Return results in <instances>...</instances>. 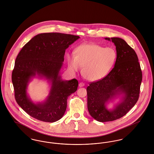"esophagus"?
<instances>
[{
    "instance_id": "obj_1",
    "label": "esophagus",
    "mask_w": 154,
    "mask_h": 154,
    "mask_svg": "<svg viewBox=\"0 0 154 154\" xmlns=\"http://www.w3.org/2000/svg\"><path fill=\"white\" fill-rule=\"evenodd\" d=\"M84 86H85V84L83 83V82H81V83L79 84V87H83Z\"/></svg>"
}]
</instances>
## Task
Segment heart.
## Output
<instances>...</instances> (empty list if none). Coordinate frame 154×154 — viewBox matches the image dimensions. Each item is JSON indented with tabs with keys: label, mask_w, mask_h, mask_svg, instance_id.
<instances>
[{
	"label": "heart",
	"mask_w": 154,
	"mask_h": 154,
	"mask_svg": "<svg viewBox=\"0 0 154 154\" xmlns=\"http://www.w3.org/2000/svg\"><path fill=\"white\" fill-rule=\"evenodd\" d=\"M75 56L67 57L69 69L73 73L83 68L84 78L90 81H97L105 77L112 70L117 54L112 48H104L95 43H85L75 51Z\"/></svg>",
	"instance_id": "heart-1"
}]
</instances>
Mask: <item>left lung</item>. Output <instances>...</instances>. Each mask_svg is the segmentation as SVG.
<instances>
[{
	"mask_svg": "<svg viewBox=\"0 0 154 154\" xmlns=\"http://www.w3.org/2000/svg\"><path fill=\"white\" fill-rule=\"evenodd\" d=\"M116 46L117 58L114 68L103 79L87 87L88 109L91 116L104 122L119 119L134 106L140 96L142 79L138 58L135 51L124 39L106 38ZM120 97L121 100L112 110L106 104Z\"/></svg>",
	"mask_w": 154,
	"mask_h": 154,
	"instance_id": "left-lung-1",
	"label": "left lung"
}]
</instances>
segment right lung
<instances>
[{
	"label": "right lung",
	"mask_w": 154,
	"mask_h": 154,
	"mask_svg": "<svg viewBox=\"0 0 154 154\" xmlns=\"http://www.w3.org/2000/svg\"><path fill=\"white\" fill-rule=\"evenodd\" d=\"M80 37L61 33L36 35L22 48L16 58L12 81L14 97L21 108L32 117L47 122L62 118L67 99L78 89L76 79L65 81L60 75L66 49ZM37 76L51 84L46 100L35 104L27 92L28 83Z\"/></svg>",
	"instance_id": "right-lung-1"
}]
</instances>
